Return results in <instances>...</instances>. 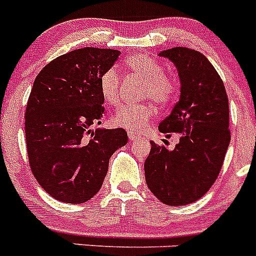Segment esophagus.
I'll return each instance as SVG.
<instances>
[{
  "mask_svg": "<svg viewBox=\"0 0 256 256\" xmlns=\"http://www.w3.org/2000/svg\"><path fill=\"white\" fill-rule=\"evenodd\" d=\"M128 137H130V141H132V142L140 138V136L134 134V133H128Z\"/></svg>",
  "mask_w": 256,
  "mask_h": 256,
  "instance_id": "esophagus-1",
  "label": "esophagus"
}]
</instances>
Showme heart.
Returning <instances> with one entry per match:
<instances>
[{"label":"heart","mask_w":256,"mask_h":256,"mask_svg":"<svg viewBox=\"0 0 256 256\" xmlns=\"http://www.w3.org/2000/svg\"><path fill=\"white\" fill-rule=\"evenodd\" d=\"M126 69L133 76L144 80L141 98L152 100L158 105H166L176 96V84L173 79L164 74L162 65L154 58L144 55L130 56L126 61ZM100 94L108 105H116L120 100V74L115 68H108L101 74ZM155 114L151 101H144L138 105H124L118 108L112 116V123L118 128H123L130 133H141L148 120Z\"/></svg>","instance_id":"obj_1"}]
</instances>
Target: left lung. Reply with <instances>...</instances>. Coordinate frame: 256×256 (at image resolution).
<instances>
[{
    "label": "left lung",
    "mask_w": 256,
    "mask_h": 256,
    "mask_svg": "<svg viewBox=\"0 0 256 256\" xmlns=\"http://www.w3.org/2000/svg\"><path fill=\"white\" fill-rule=\"evenodd\" d=\"M159 56L173 62L180 82V101L159 130L180 137L172 151L151 141L144 177L162 202L180 206L202 198L218 178L230 141L228 97L216 70L198 51L173 47Z\"/></svg>",
    "instance_id": "obj_1"
}]
</instances>
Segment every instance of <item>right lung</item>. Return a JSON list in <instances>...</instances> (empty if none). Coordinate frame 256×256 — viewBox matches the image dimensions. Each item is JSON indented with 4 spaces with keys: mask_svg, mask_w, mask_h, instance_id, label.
Returning a JSON list of instances; mask_svg holds the SVG:
<instances>
[{
    "mask_svg": "<svg viewBox=\"0 0 256 256\" xmlns=\"http://www.w3.org/2000/svg\"><path fill=\"white\" fill-rule=\"evenodd\" d=\"M120 51L74 50L52 60L33 83L26 110L29 164L42 188L62 202L82 204L102 186L112 154L128 142L123 128L102 130L101 74Z\"/></svg>",
    "mask_w": 256,
    "mask_h": 256,
    "instance_id": "add662e5",
    "label": "right lung"
}]
</instances>
